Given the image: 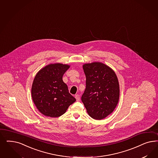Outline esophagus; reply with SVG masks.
I'll return each instance as SVG.
<instances>
[{"label":"esophagus","mask_w":158,"mask_h":158,"mask_svg":"<svg viewBox=\"0 0 158 158\" xmlns=\"http://www.w3.org/2000/svg\"><path fill=\"white\" fill-rule=\"evenodd\" d=\"M75 98H76V99L77 101H80V97L79 95H78V94L76 95Z\"/></svg>","instance_id":"1"}]
</instances>
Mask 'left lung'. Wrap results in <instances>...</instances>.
Returning a JSON list of instances; mask_svg holds the SVG:
<instances>
[{
    "mask_svg": "<svg viewBox=\"0 0 158 158\" xmlns=\"http://www.w3.org/2000/svg\"><path fill=\"white\" fill-rule=\"evenodd\" d=\"M82 68L86 76V88L81 101L88 114L102 120L114 111L120 97V87L114 70L101 62L85 63Z\"/></svg>",
    "mask_w": 158,
    "mask_h": 158,
    "instance_id": "left-lung-1",
    "label": "left lung"
}]
</instances>
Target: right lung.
<instances>
[{
	"instance_id": "1",
	"label": "right lung",
	"mask_w": 158,
	"mask_h": 158,
	"mask_svg": "<svg viewBox=\"0 0 158 158\" xmlns=\"http://www.w3.org/2000/svg\"><path fill=\"white\" fill-rule=\"evenodd\" d=\"M69 64L52 63L42 68L34 79L31 96L36 107L46 116L59 117L76 99L69 92L62 77Z\"/></svg>"
}]
</instances>
